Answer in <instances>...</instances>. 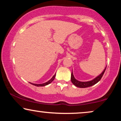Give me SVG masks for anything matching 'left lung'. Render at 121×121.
Returning <instances> with one entry per match:
<instances>
[{"label": "left lung", "mask_w": 121, "mask_h": 121, "mask_svg": "<svg viewBox=\"0 0 121 121\" xmlns=\"http://www.w3.org/2000/svg\"><path fill=\"white\" fill-rule=\"evenodd\" d=\"M106 69V67L105 69H104L103 72L101 73V74H100L99 76L96 77L95 79H93V80L89 81V82H80V81L77 80V79L74 78L73 74L72 72V74H71V81H72V83L74 85L76 86L77 87H80V88H85V87L91 86L96 84L97 82H98L99 81L101 80V79L102 78V76L104 75V73L105 72Z\"/></svg>", "instance_id": "1"}]
</instances>
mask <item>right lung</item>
<instances>
[{
    "label": "right lung",
    "mask_w": 121,
    "mask_h": 121,
    "mask_svg": "<svg viewBox=\"0 0 121 121\" xmlns=\"http://www.w3.org/2000/svg\"><path fill=\"white\" fill-rule=\"evenodd\" d=\"M56 77V74H54V75H53V77L52 78H51L50 80H49V81H48L47 82H44V83L43 84H33V83H31V82H30V83L31 84H32V85H34L35 86H46L47 85H48L49 84H50L51 82H52L54 80V78H55Z\"/></svg>",
    "instance_id": "obj_1"
}]
</instances>
